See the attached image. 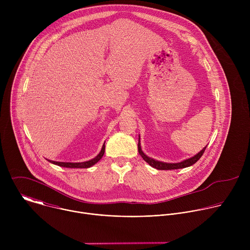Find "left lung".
<instances>
[{
	"label": "left lung",
	"instance_id": "left-lung-1",
	"mask_svg": "<svg viewBox=\"0 0 250 250\" xmlns=\"http://www.w3.org/2000/svg\"><path fill=\"white\" fill-rule=\"evenodd\" d=\"M138 153L139 155L144 158L145 161H146L151 167L153 168H156L158 170H173V169H181V168H186V167H189L193 164H195L201 157L202 155L204 154L205 150H206V147L207 146L199 152L197 153L196 155L192 156L191 158H188L186 160H183L181 162H178V163H166V162H162V161H158V160H155L149 156H147L146 154H145V152L142 151L141 149V146H140V139H139V136H138Z\"/></svg>",
	"mask_w": 250,
	"mask_h": 250
}]
</instances>
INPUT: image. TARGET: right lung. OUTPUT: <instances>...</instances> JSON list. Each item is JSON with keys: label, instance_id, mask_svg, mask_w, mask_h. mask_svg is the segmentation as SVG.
Wrapping results in <instances>:
<instances>
[{"label": "right lung", "instance_id": "obj_1", "mask_svg": "<svg viewBox=\"0 0 250 250\" xmlns=\"http://www.w3.org/2000/svg\"><path fill=\"white\" fill-rule=\"evenodd\" d=\"M104 153V142L103 147H102L100 153L95 158H93L89 161H85V162H59V161L50 160L49 162H51L55 165L61 166V167H66V168H89V167L95 165L103 157Z\"/></svg>", "mask_w": 250, "mask_h": 250}]
</instances>
